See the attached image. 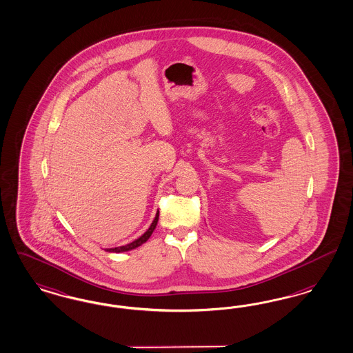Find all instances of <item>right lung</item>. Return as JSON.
I'll use <instances>...</instances> for the list:
<instances>
[{
    "mask_svg": "<svg viewBox=\"0 0 353 353\" xmlns=\"http://www.w3.org/2000/svg\"><path fill=\"white\" fill-rule=\"evenodd\" d=\"M158 217H159V210H157L156 217H154V220L152 222V225L149 226V229L145 232L144 234L139 236L137 239H134L131 243L124 245V246H119V248H105V251L107 252H117V254H119V252H125V251H131V250H134V248H140L141 245H144L145 242L150 238L152 233L154 232V229L157 226Z\"/></svg>",
    "mask_w": 353,
    "mask_h": 353,
    "instance_id": "obj_1",
    "label": "right lung"
}]
</instances>
